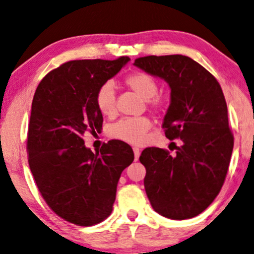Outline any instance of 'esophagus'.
Returning <instances> with one entry per match:
<instances>
[{"label":"esophagus","instance_id":"esophagus-1","mask_svg":"<svg viewBox=\"0 0 254 254\" xmlns=\"http://www.w3.org/2000/svg\"><path fill=\"white\" fill-rule=\"evenodd\" d=\"M132 150H133V153H134V159L138 160V158H139V155H140V150H139V147L133 146V147H132Z\"/></svg>","mask_w":254,"mask_h":254}]
</instances>
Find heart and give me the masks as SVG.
Masks as SVG:
<instances>
[{"instance_id": "b5f03b06", "label": "heart", "mask_w": 254, "mask_h": 254, "mask_svg": "<svg viewBox=\"0 0 254 254\" xmlns=\"http://www.w3.org/2000/svg\"><path fill=\"white\" fill-rule=\"evenodd\" d=\"M124 84L127 88L147 99L153 110H160L162 101L155 98L158 91L156 79L144 71H133L124 77ZM95 103L98 111L105 117H114L117 112L116 91L111 82L104 83L96 92ZM151 127V122L146 117H127L111 125L110 134L116 139L127 143L138 144L144 139V136Z\"/></svg>"}]
</instances>
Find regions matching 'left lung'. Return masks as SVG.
I'll list each match as a JSON object with an SVG mask.
<instances>
[{
    "instance_id": "obj_1",
    "label": "left lung",
    "mask_w": 254,
    "mask_h": 254,
    "mask_svg": "<svg viewBox=\"0 0 254 254\" xmlns=\"http://www.w3.org/2000/svg\"><path fill=\"white\" fill-rule=\"evenodd\" d=\"M133 64L169 83L171 103L162 127L170 140L183 142L175 157L159 147L143 150L147 198L166 218H193L220 192L232 155L223 90L212 73L188 56H145Z\"/></svg>"
}]
</instances>
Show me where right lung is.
Masks as SVG:
<instances>
[{
  "instance_id": "obj_1",
  "label": "right lung",
  "mask_w": 254,
  "mask_h": 254,
  "mask_svg": "<svg viewBox=\"0 0 254 254\" xmlns=\"http://www.w3.org/2000/svg\"><path fill=\"white\" fill-rule=\"evenodd\" d=\"M129 61H69L47 73L35 91L29 166L48 206L75 225L92 226L110 216L122 172L133 162L132 149L122 140H109L94 153L82 138L103 124L95 103L98 88Z\"/></svg>"
}]
</instances>
